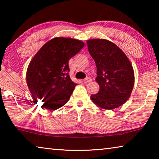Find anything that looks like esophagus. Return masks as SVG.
<instances>
[{
  "label": "esophagus",
  "instance_id": "34e87169",
  "mask_svg": "<svg viewBox=\"0 0 159 159\" xmlns=\"http://www.w3.org/2000/svg\"><path fill=\"white\" fill-rule=\"evenodd\" d=\"M91 81H92V79H91L90 77H88V78H86V79H85L84 80H83V82H84L85 83H90V82H91Z\"/></svg>",
  "mask_w": 159,
  "mask_h": 159
}]
</instances>
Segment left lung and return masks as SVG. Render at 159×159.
<instances>
[{
    "instance_id": "1",
    "label": "left lung",
    "mask_w": 159,
    "mask_h": 159,
    "mask_svg": "<svg viewBox=\"0 0 159 159\" xmlns=\"http://www.w3.org/2000/svg\"><path fill=\"white\" fill-rule=\"evenodd\" d=\"M88 48L97 66L96 81L99 92L91 95L97 106L114 109L123 105L133 89L134 74L125 54L114 43L106 39H90Z\"/></svg>"
}]
</instances>
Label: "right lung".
Wrapping results in <instances>:
<instances>
[{
    "instance_id": "1",
    "label": "right lung",
    "mask_w": 159,
    "mask_h": 159,
    "mask_svg": "<svg viewBox=\"0 0 159 159\" xmlns=\"http://www.w3.org/2000/svg\"><path fill=\"white\" fill-rule=\"evenodd\" d=\"M71 38L50 40L34 55L26 71V83L35 101L42 107L56 110L69 100L77 84L70 79L69 61L84 46Z\"/></svg>"
}]
</instances>
